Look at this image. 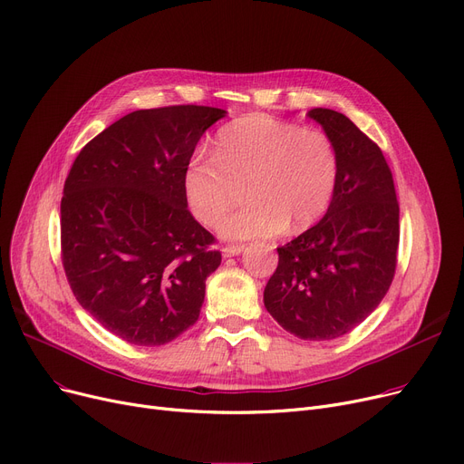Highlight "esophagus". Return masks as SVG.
<instances>
[{"mask_svg":"<svg viewBox=\"0 0 464 464\" xmlns=\"http://www.w3.org/2000/svg\"><path fill=\"white\" fill-rule=\"evenodd\" d=\"M243 250H245L243 245H227V246L221 248V254H224L226 257H233V256L243 254Z\"/></svg>","mask_w":464,"mask_h":464,"instance_id":"esophagus-1","label":"esophagus"}]
</instances>
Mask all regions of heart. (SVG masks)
Instances as JSON below:
<instances>
[{
	"label": "heart",
	"instance_id": "1",
	"mask_svg": "<svg viewBox=\"0 0 464 464\" xmlns=\"http://www.w3.org/2000/svg\"><path fill=\"white\" fill-rule=\"evenodd\" d=\"M339 178V153L330 134L269 115H246L221 127L214 157H195L184 172L193 216L233 240L271 238L307 229L326 214Z\"/></svg>",
	"mask_w": 464,
	"mask_h": 464
}]
</instances>
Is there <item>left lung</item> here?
Instances as JSON below:
<instances>
[{
  "mask_svg": "<svg viewBox=\"0 0 464 464\" xmlns=\"http://www.w3.org/2000/svg\"><path fill=\"white\" fill-rule=\"evenodd\" d=\"M337 146L339 178L316 226L278 246L264 304L286 332L324 341L354 330L391 288L400 240L392 172L379 146L343 113H307Z\"/></svg>",
  "mask_w": 464,
  "mask_h": 464,
  "instance_id": "left-lung-1",
  "label": "left lung"
}]
</instances>
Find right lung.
<instances>
[{
  "label": "right lung",
  "mask_w": 464,
  "mask_h": 464,
  "mask_svg": "<svg viewBox=\"0 0 464 464\" xmlns=\"http://www.w3.org/2000/svg\"><path fill=\"white\" fill-rule=\"evenodd\" d=\"M226 110L167 106L115 121L79 151L60 203L63 266L75 299L132 345L159 347L193 326L216 238L188 210L184 172Z\"/></svg>",
  "instance_id": "obj_1"
}]
</instances>
